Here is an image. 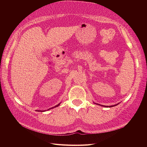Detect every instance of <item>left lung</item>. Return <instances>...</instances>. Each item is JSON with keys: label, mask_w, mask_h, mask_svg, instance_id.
I'll return each instance as SVG.
<instances>
[{"label": "left lung", "mask_w": 147, "mask_h": 147, "mask_svg": "<svg viewBox=\"0 0 147 147\" xmlns=\"http://www.w3.org/2000/svg\"><path fill=\"white\" fill-rule=\"evenodd\" d=\"M118 105V104H116V105H111V106H110L109 107H113V106H115V105ZM102 106H103V105H102ZM104 107H106V106H104Z\"/></svg>", "instance_id": "8db88e82"}]
</instances>
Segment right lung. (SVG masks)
I'll return each mask as SVG.
<instances>
[{
    "label": "right lung",
    "mask_w": 147,
    "mask_h": 147,
    "mask_svg": "<svg viewBox=\"0 0 147 147\" xmlns=\"http://www.w3.org/2000/svg\"><path fill=\"white\" fill-rule=\"evenodd\" d=\"M59 104H58V105H56V106H55V107H52V108H51V109H53V108H55V107H58V106H59ZM50 109H49V110H50ZM48 110H49V109H48Z\"/></svg>",
    "instance_id": "add662e5"
}]
</instances>
